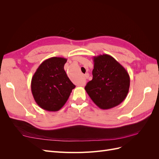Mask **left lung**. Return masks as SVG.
<instances>
[{"label": "left lung", "mask_w": 159, "mask_h": 159, "mask_svg": "<svg viewBox=\"0 0 159 159\" xmlns=\"http://www.w3.org/2000/svg\"><path fill=\"white\" fill-rule=\"evenodd\" d=\"M93 60V79L85 87L86 92L100 109H109L117 106L129 92L128 72L110 55L94 56Z\"/></svg>", "instance_id": "1"}]
</instances>
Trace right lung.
Segmentation results:
<instances>
[{"label":"right lung","instance_id":"obj_1","mask_svg":"<svg viewBox=\"0 0 159 159\" xmlns=\"http://www.w3.org/2000/svg\"><path fill=\"white\" fill-rule=\"evenodd\" d=\"M66 61L64 57H50L43 61L34 74L32 93L42 109L48 111L60 110L75 88L64 70Z\"/></svg>","mask_w":159,"mask_h":159}]
</instances>
